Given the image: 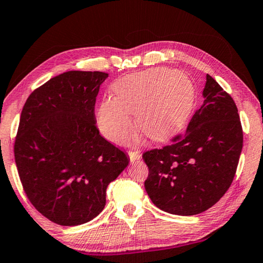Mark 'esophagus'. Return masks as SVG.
<instances>
[{
  "label": "esophagus",
  "mask_w": 263,
  "mask_h": 263,
  "mask_svg": "<svg viewBox=\"0 0 263 263\" xmlns=\"http://www.w3.org/2000/svg\"><path fill=\"white\" fill-rule=\"evenodd\" d=\"M128 155H129V158H130V162L132 163L136 162V160L141 159V157H142V155H141L140 151H136V150L128 151Z\"/></svg>",
  "instance_id": "1"
}]
</instances>
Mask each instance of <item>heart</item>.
Returning <instances> with one entry per match:
<instances>
[{
    "instance_id": "heart-1",
    "label": "heart",
    "mask_w": 263,
    "mask_h": 263,
    "mask_svg": "<svg viewBox=\"0 0 263 263\" xmlns=\"http://www.w3.org/2000/svg\"><path fill=\"white\" fill-rule=\"evenodd\" d=\"M113 98H105L97 109L100 132L117 143L127 142L134 130L130 114L142 134L164 141L178 132L194 103V86L186 73L167 68H151L130 73L112 84Z\"/></svg>"
}]
</instances>
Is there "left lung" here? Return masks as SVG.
<instances>
[{
	"label": "left lung",
	"instance_id": "obj_1",
	"mask_svg": "<svg viewBox=\"0 0 263 263\" xmlns=\"http://www.w3.org/2000/svg\"><path fill=\"white\" fill-rule=\"evenodd\" d=\"M203 104L173 144L143 154L149 176L145 191L168 214L203 213L233 181L242 149V128L232 97L206 75Z\"/></svg>",
	"mask_w": 263,
	"mask_h": 263
}]
</instances>
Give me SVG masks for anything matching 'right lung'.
<instances>
[{"label": "right lung", "instance_id": "right-lung-1", "mask_svg": "<svg viewBox=\"0 0 263 263\" xmlns=\"http://www.w3.org/2000/svg\"><path fill=\"white\" fill-rule=\"evenodd\" d=\"M107 77L63 72L32 92L22 110L13 151L23 188L41 215L63 227L98 216L109 182L129 164L96 126V97Z\"/></svg>", "mask_w": 263, "mask_h": 263}]
</instances>
